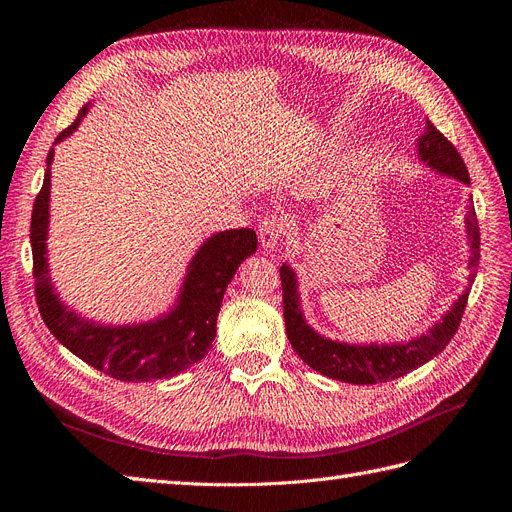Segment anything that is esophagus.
I'll return each mask as SVG.
<instances>
[{
  "instance_id": "1",
  "label": "esophagus",
  "mask_w": 512,
  "mask_h": 512,
  "mask_svg": "<svg viewBox=\"0 0 512 512\" xmlns=\"http://www.w3.org/2000/svg\"><path fill=\"white\" fill-rule=\"evenodd\" d=\"M286 235V220L284 218H265V222L260 224V245L265 252H275L277 245L282 243V237Z\"/></svg>"
}]
</instances>
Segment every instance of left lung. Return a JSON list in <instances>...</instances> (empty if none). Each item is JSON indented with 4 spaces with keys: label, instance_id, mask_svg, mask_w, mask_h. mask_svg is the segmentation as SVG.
<instances>
[{
    "label": "left lung",
    "instance_id": "8db88e82",
    "mask_svg": "<svg viewBox=\"0 0 512 512\" xmlns=\"http://www.w3.org/2000/svg\"><path fill=\"white\" fill-rule=\"evenodd\" d=\"M416 156L433 173L470 185V173L457 149L453 147V143L446 141L444 134L436 130L431 121H427L425 132L418 136ZM463 222H466V237L470 245L468 288L463 290V294H459V299L440 320L431 324L427 333L412 337L408 342L348 344L320 335L312 329V324H307L303 316L297 273L284 262L280 269L284 290V320L294 352L314 371H318V374L348 384H378L395 380L410 374L412 369L425 365L433 356H438L457 333L480 258V232L472 203Z\"/></svg>",
    "mask_w": 512,
    "mask_h": 512
}]
</instances>
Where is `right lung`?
<instances>
[{
  "label": "right lung",
  "instance_id": "1",
  "mask_svg": "<svg viewBox=\"0 0 512 512\" xmlns=\"http://www.w3.org/2000/svg\"><path fill=\"white\" fill-rule=\"evenodd\" d=\"M85 104L55 138V145L76 132L89 113ZM55 149L46 156L42 190L32 211V254L36 277V301L49 331L81 361L102 374L121 382H151L173 378L198 363L209 352L215 339V322L224 292L241 262L258 247L252 228L222 230L211 235L192 256L183 277L175 305L166 314L134 324H100L87 320L59 299L49 275V203H51V164Z\"/></svg>",
  "mask_w": 512,
  "mask_h": 512
}]
</instances>
